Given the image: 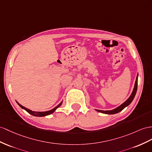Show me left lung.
<instances>
[{
  "mask_svg": "<svg viewBox=\"0 0 152 152\" xmlns=\"http://www.w3.org/2000/svg\"><path fill=\"white\" fill-rule=\"evenodd\" d=\"M137 80H138V74L137 75V77H136L134 87L133 91H132L131 95L130 96L129 98H128L123 103L121 104L120 106L114 108V109H113V110H98V109H95V110L99 112H101V113L106 114H115L118 113V112L123 110L124 108L129 105L134 98V97L136 94V92H137Z\"/></svg>",
  "mask_w": 152,
  "mask_h": 152,
  "instance_id": "8db88e82",
  "label": "left lung"
}]
</instances>
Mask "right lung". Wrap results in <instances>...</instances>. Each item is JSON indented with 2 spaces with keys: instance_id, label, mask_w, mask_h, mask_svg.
Here are the masks:
<instances>
[{
  "instance_id": "obj_1",
  "label": "right lung",
  "mask_w": 152,
  "mask_h": 152,
  "mask_svg": "<svg viewBox=\"0 0 152 152\" xmlns=\"http://www.w3.org/2000/svg\"><path fill=\"white\" fill-rule=\"evenodd\" d=\"M17 104H18V105L22 108V109H24L26 111L28 112L29 114H31V115H33L34 116H37V117H44V116H46V115H50V114H53V112L55 111L58 107H60L62 103H63V101H62V102L60 104H58L56 107H55L54 108H53L52 110H48V111H45V112H35V111H32V110L28 109V108L24 107V106L21 105V104L19 103H18L17 102Z\"/></svg>"
}]
</instances>
